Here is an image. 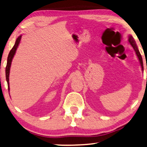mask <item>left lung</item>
Here are the masks:
<instances>
[{
	"instance_id": "obj_1",
	"label": "left lung",
	"mask_w": 147,
	"mask_h": 147,
	"mask_svg": "<svg viewBox=\"0 0 147 147\" xmlns=\"http://www.w3.org/2000/svg\"><path fill=\"white\" fill-rule=\"evenodd\" d=\"M129 43L131 45V46H132L133 49H134L135 53H136L138 57V58H139V60L140 61V63H141V65L142 67V69H143V59H142L141 55V53H140L139 49H138L137 46L136 45V43H135V41L134 40V39H133V38L131 36L129 37Z\"/></svg>"
}]
</instances>
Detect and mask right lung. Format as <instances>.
Listing matches in <instances>:
<instances>
[{
    "instance_id": "right-lung-1",
    "label": "right lung",
    "mask_w": 147,
    "mask_h": 147,
    "mask_svg": "<svg viewBox=\"0 0 147 147\" xmlns=\"http://www.w3.org/2000/svg\"><path fill=\"white\" fill-rule=\"evenodd\" d=\"M21 38H22V36H20L18 38H17L16 41V43H15L14 47H13L12 49L10 50V51L9 54H8V56L7 64H6V81H7V83H8V90H10V88H9V73H10L11 63H12V60L13 59V57H14L15 53H16L18 46L19 43H20V40H21Z\"/></svg>"
}]
</instances>
